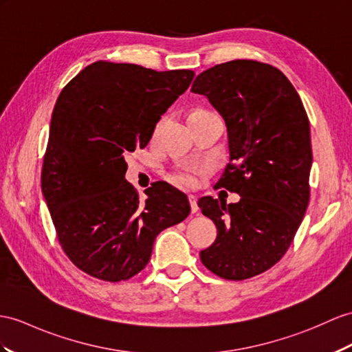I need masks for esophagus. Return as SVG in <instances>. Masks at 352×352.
Instances as JSON below:
<instances>
[{
	"mask_svg": "<svg viewBox=\"0 0 352 352\" xmlns=\"http://www.w3.org/2000/svg\"><path fill=\"white\" fill-rule=\"evenodd\" d=\"M188 199H190L191 212H192V213H195L197 210H199V204H197V197H195V195H192V194H190V195H188Z\"/></svg>",
	"mask_w": 352,
	"mask_h": 352,
	"instance_id": "1",
	"label": "esophagus"
}]
</instances>
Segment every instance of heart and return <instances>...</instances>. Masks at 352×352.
<instances>
[{
    "mask_svg": "<svg viewBox=\"0 0 352 352\" xmlns=\"http://www.w3.org/2000/svg\"><path fill=\"white\" fill-rule=\"evenodd\" d=\"M209 110H203V109H197L192 110L190 116H195V115H201V113H208ZM199 175H200V168L197 167H182L176 171V182L182 186H194L199 181Z\"/></svg>",
    "mask_w": 352,
    "mask_h": 352,
    "instance_id": "b5f03b06",
    "label": "heart"
}]
</instances>
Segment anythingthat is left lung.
<instances>
[{
    "mask_svg": "<svg viewBox=\"0 0 352 352\" xmlns=\"http://www.w3.org/2000/svg\"><path fill=\"white\" fill-rule=\"evenodd\" d=\"M191 91L224 118L230 161L218 186L241 195L230 204L199 200L218 230L200 258L217 276L243 280L273 267L302 224L311 195L309 119L285 74L252 59L209 68Z\"/></svg>",
    "mask_w": 352,
    "mask_h": 352,
    "instance_id": "left-lung-1",
    "label": "left lung"
}]
</instances>
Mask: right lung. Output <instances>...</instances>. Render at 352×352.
<instances>
[{"label":"right lung","instance_id":"1","mask_svg":"<svg viewBox=\"0 0 352 352\" xmlns=\"http://www.w3.org/2000/svg\"><path fill=\"white\" fill-rule=\"evenodd\" d=\"M194 79L191 70L155 72L97 61L59 94L41 168V191L65 255L107 282L146 267L162 230L191 212L186 195L155 182L140 203L125 181V157L144 148L153 128Z\"/></svg>","mask_w":352,"mask_h":352}]
</instances>
